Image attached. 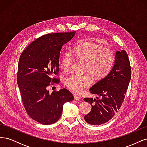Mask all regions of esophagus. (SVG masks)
I'll return each instance as SVG.
<instances>
[{
	"label": "esophagus",
	"instance_id": "esophagus-1",
	"mask_svg": "<svg viewBox=\"0 0 147 147\" xmlns=\"http://www.w3.org/2000/svg\"><path fill=\"white\" fill-rule=\"evenodd\" d=\"M82 99V97L80 96H78L77 95H74V99L75 100H80Z\"/></svg>",
	"mask_w": 147,
	"mask_h": 147
}]
</instances>
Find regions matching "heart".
<instances>
[{"label":"heart","instance_id":"b5f03b06","mask_svg":"<svg viewBox=\"0 0 147 147\" xmlns=\"http://www.w3.org/2000/svg\"><path fill=\"white\" fill-rule=\"evenodd\" d=\"M74 55L78 60L84 63L83 75L72 74L65 78L64 83L75 93L82 92L96 80L105 77L112 69L115 62L114 53L111 48L93 42L83 41L72 53L66 52L61 61V67L65 72H69L74 63Z\"/></svg>","mask_w":147,"mask_h":147}]
</instances>
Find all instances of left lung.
Masks as SVG:
<instances>
[{
    "label": "left lung",
    "mask_w": 147,
    "mask_h": 147,
    "mask_svg": "<svg viewBox=\"0 0 147 147\" xmlns=\"http://www.w3.org/2000/svg\"><path fill=\"white\" fill-rule=\"evenodd\" d=\"M131 78V64L127 53L124 50L117 51L110 72L90 88L91 93L100 98H84L92 106L91 112L84 116L85 121L92 125H100L112 119L125 99Z\"/></svg>",
    "instance_id": "1"
}]
</instances>
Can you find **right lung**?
Returning <instances> with one entry per match:
<instances>
[{
	"instance_id": "add662e5",
	"label": "right lung",
	"mask_w": 147,
	"mask_h": 147,
	"mask_svg": "<svg viewBox=\"0 0 147 147\" xmlns=\"http://www.w3.org/2000/svg\"><path fill=\"white\" fill-rule=\"evenodd\" d=\"M75 32L50 33L37 38L20 56L17 83L21 99L29 116L45 125L56 123L66 102L74 100L65 88L49 94L47 88L59 83V62L62 47Z\"/></svg>"
}]
</instances>
